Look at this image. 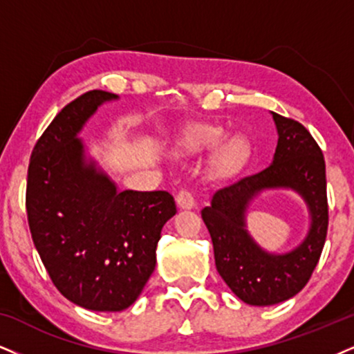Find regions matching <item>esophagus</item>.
<instances>
[{
  "instance_id": "esophagus-1",
  "label": "esophagus",
  "mask_w": 354,
  "mask_h": 354,
  "mask_svg": "<svg viewBox=\"0 0 354 354\" xmlns=\"http://www.w3.org/2000/svg\"><path fill=\"white\" fill-rule=\"evenodd\" d=\"M177 203L180 208H194L195 207V198L194 194L189 189H180L177 192Z\"/></svg>"
}]
</instances>
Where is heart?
<instances>
[{
  "label": "heart",
  "instance_id": "obj_1",
  "mask_svg": "<svg viewBox=\"0 0 354 354\" xmlns=\"http://www.w3.org/2000/svg\"><path fill=\"white\" fill-rule=\"evenodd\" d=\"M221 138H223V133H221L220 129L207 126V128H200L197 131H194L187 141H189L190 147H194V149H207V147L216 146V144L221 141ZM246 152L248 146L241 138L230 139V141L223 146V149L220 151L218 165L225 170L234 167V165L239 164L244 159Z\"/></svg>",
  "mask_w": 354,
  "mask_h": 354
}]
</instances>
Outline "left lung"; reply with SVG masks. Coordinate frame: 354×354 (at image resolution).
Instances as JSON below:
<instances>
[{
	"mask_svg": "<svg viewBox=\"0 0 354 354\" xmlns=\"http://www.w3.org/2000/svg\"><path fill=\"white\" fill-rule=\"evenodd\" d=\"M279 141L272 164L239 177L213 192L202 218L210 231L216 270L243 302L274 305L304 289L318 264L328 230L325 159L320 146L302 123L272 113ZM290 186L309 203V236L289 255H268L243 230V212L263 188Z\"/></svg>",
	"mask_w": 354,
	"mask_h": 354,
	"instance_id": "obj_1",
	"label": "left lung"
}]
</instances>
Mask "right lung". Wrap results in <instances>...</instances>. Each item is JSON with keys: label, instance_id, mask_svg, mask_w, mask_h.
Listing matches in <instances>:
<instances>
[{"label": "right lung", "instance_id": "right-lung-1", "mask_svg": "<svg viewBox=\"0 0 354 354\" xmlns=\"http://www.w3.org/2000/svg\"><path fill=\"white\" fill-rule=\"evenodd\" d=\"M113 98L91 90L65 104L34 146L26 185L30 236L50 281L97 312L124 310L139 297L156 268L160 230L177 212L167 192H118L85 164L77 133Z\"/></svg>", "mask_w": 354, "mask_h": 354}]
</instances>
